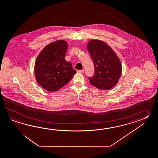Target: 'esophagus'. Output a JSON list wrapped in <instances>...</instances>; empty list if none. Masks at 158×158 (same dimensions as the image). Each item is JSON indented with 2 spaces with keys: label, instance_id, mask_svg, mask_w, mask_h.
Segmentation results:
<instances>
[{
  "label": "esophagus",
  "instance_id": "obj_1",
  "mask_svg": "<svg viewBox=\"0 0 158 158\" xmlns=\"http://www.w3.org/2000/svg\"><path fill=\"white\" fill-rule=\"evenodd\" d=\"M78 72H80V73H84V69H82V70H77Z\"/></svg>",
  "mask_w": 158,
  "mask_h": 158
}]
</instances>
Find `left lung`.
Returning a JSON list of instances; mask_svg holds the SVG:
<instances>
[{"label":"left lung","mask_w":158,"mask_h":158,"mask_svg":"<svg viewBox=\"0 0 158 158\" xmlns=\"http://www.w3.org/2000/svg\"><path fill=\"white\" fill-rule=\"evenodd\" d=\"M87 50L94 64V74L88 77L93 86L110 90L118 83L121 74L119 59L107 44L100 40H90Z\"/></svg>","instance_id":"left-lung-1"}]
</instances>
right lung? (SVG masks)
Masks as SVG:
<instances>
[{
    "instance_id": "obj_1",
    "label": "right lung",
    "mask_w": 158,
    "mask_h": 158,
    "mask_svg": "<svg viewBox=\"0 0 158 158\" xmlns=\"http://www.w3.org/2000/svg\"><path fill=\"white\" fill-rule=\"evenodd\" d=\"M68 44L63 40L48 44L39 54L34 67L38 83L49 91H57L68 84L76 73L65 60Z\"/></svg>"
}]
</instances>
